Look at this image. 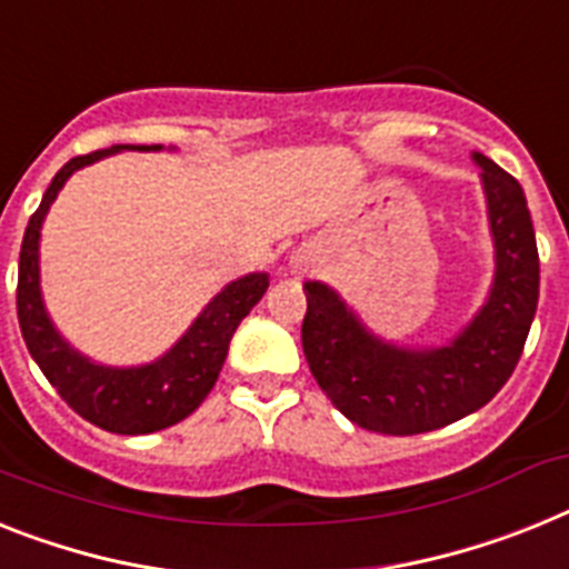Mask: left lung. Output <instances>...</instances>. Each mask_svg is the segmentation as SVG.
Listing matches in <instances>:
<instances>
[{"instance_id": "1", "label": "left lung", "mask_w": 569, "mask_h": 569, "mask_svg": "<svg viewBox=\"0 0 569 569\" xmlns=\"http://www.w3.org/2000/svg\"><path fill=\"white\" fill-rule=\"evenodd\" d=\"M495 236V288L449 348L400 351L368 337L331 290L308 281L302 348L310 373L351 423L380 435H423L487 406L512 377L538 308V247L521 183L475 154Z\"/></svg>"}]
</instances>
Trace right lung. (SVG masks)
<instances>
[{
	"label": "right lung",
	"mask_w": 569,
	"mask_h": 569,
	"mask_svg": "<svg viewBox=\"0 0 569 569\" xmlns=\"http://www.w3.org/2000/svg\"><path fill=\"white\" fill-rule=\"evenodd\" d=\"M120 149H160V146H111L89 154H77L53 174L42 203L31 216L19 250L17 317L28 351L37 359L57 395L97 429L114 435H149L181 423L210 395L224 366L227 348L238 322L256 308L267 290V273H252L227 284L207 305L187 337L163 359L143 368H103L71 351L48 322L40 299V227L48 207L74 169L94 163Z\"/></svg>",
	"instance_id": "obj_1"
}]
</instances>
